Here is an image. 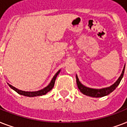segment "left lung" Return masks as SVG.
<instances>
[{
    "label": "left lung",
    "mask_w": 127,
    "mask_h": 127,
    "mask_svg": "<svg viewBox=\"0 0 127 127\" xmlns=\"http://www.w3.org/2000/svg\"><path fill=\"white\" fill-rule=\"evenodd\" d=\"M125 68V64L124 66L123 70L122 73L121 74L117 80L113 84L110 86L109 87H107V88H103L101 89H94L91 88H88V87L85 86L84 85L79 81V79L78 78V76L76 75V83H77V86L80 91L83 94L88 95V96L93 97H101L105 96L113 92V91L116 89V88L119 86L120 82L121 81L123 75H124Z\"/></svg>",
    "instance_id": "1"
}]
</instances>
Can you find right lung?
I'll return each mask as SVG.
<instances>
[{
    "label": "right lung",
    "mask_w": 127,
    "mask_h": 127,
    "mask_svg": "<svg viewBox=\"0 0 127 127\" xmlns=\"http://www.w3.org/2000/svg\"><path fill=\"white\" fill-rule=\"evenodd\" d=\"M60 72H61V70H59V71L57 72V73L55 74V76H53V78H52L51 81L49 83V84L47 86H46L45 88H44L43 89H41L40 90L38 91H35V92H26V91H22L21 90H18V88H16L15 87H14L12 85L8 84V86L10 87L11 88L14 90L15 92H16L18 94L20 95H24V96H27V97H35V96H40V95H43L46 94L47 93L50 92V91L54 87V84H55V80L57 76H58V74L60 73Z\"/></svg>",
    "instance_id": "obj_1"
}]
</instances>
